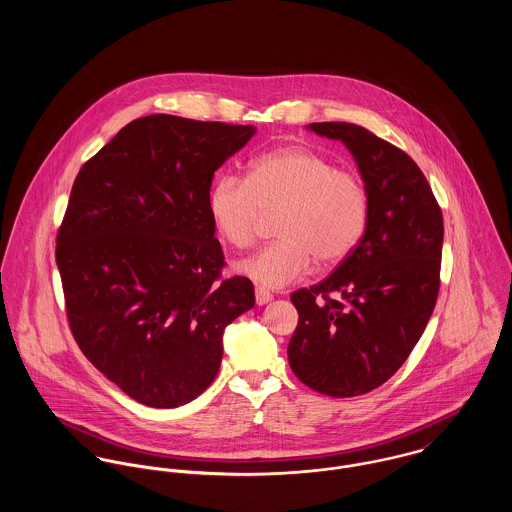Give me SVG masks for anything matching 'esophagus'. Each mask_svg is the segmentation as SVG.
<instances>
[{
  "instance_id": "34e87169",
  "label": "esophagus",
  "mask_w": 512,
  "mask_h": 512,
  "mask_svg": "<svg viewBox=\"0 0 512 512\" xmlns=\"http://www.w3.org/2000/svg\"><path fill=\"white\" fill-rule=\"evenodd\" d=\"M256 303L258 305H266L268 301H272V293L266 292L264 288H256Z\"/></svg>"
}]
</instances>
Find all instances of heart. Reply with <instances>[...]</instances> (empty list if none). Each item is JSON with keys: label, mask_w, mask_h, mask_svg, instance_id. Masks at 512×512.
I'll return each mask as SVG.
<instances>
[{"label": "heart", "mask_w": 512, "mask_h": 512, "mask_svg": "<svg viewBox=\"0 0 512 512\" xmlns=\"http://www.w3.org/2000/svg\"><path fill=\"white\" fill-rule=\"evenodd\" d=\"M211 217L234 248H250L264 215L282 211L276 244L238 264L264 290H280L321 266L351 256L368 222L365 183L339 171L323 155L299 146L278 147L250 163L248 177L222 175L211 189Z\"/></svg>", "instance_id": "b5f03b06"}]
</instances>
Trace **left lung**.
I'll return each instance as SVG.
<instances>
[{
	"label": "left lung",
	"instance_id": "1",
	"mask_svg": "<svg viewBox=\"0 0 512 512\" xmlns=\"http://www.w3.org/2000/svg\"><path fill=\"white\" fill-rule=\"evenodd\" d=\"M307 130L351 151L368 193V222L329 278L292 293L299 321L288 359L305 386L349 398L384 384L420 341L438 299L443 219L424 173L402 149L357 124Z\"/></svg>",
	"mask_w": 512,
	"mask_h": 512
}]
</instances>
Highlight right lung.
<instances>
[{
	"label": "right lung",
	"instance_id": "obj_1",
	"mask_svg": "<svg viewBox=\"0 0 512 512\" xmlns=\"http://www.w3.org/2000/svg\"><path fill=\"white\" fill-rule=\"evenodd\" d=\"M254 126L151 114L124 126L74 179L57 266L74 339L130 398L177 408L215 380L222 335L252 309L248 278L219 280L209 197Z\"/></svg>",
	"mask_w": 512,
	"mask_h": 512
}]
</instances>
